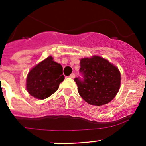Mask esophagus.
<instances>
[{"label": "esophagus", "instance_id": "1", "mask_svg": "<svg viewBox=\"0 0 146 146\" xmlns=\"http://www.w3.org/2000/svg\"><path fill=\"white\" fill-rule=\"evenodd\" d=\"M70 77L72 78V79H74V78L75 77V74H74V73L71 74L70 75Z\"/></svg>", "mask_w": 146, "mask_h": 146}]
</instances>
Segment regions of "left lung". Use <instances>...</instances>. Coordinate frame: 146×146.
I'll return each mask as SVG.
<instances>
[{
  "instance_id": "left-lung-1",
  "label": "left lung",
  "mask_w": 146,
  "mask_h": 146,
  "mask_svg": "<svg viewBox=\"0 0 146 146\" xmlns=\"http://www.w3.org/2000/svg\"><path fill=\"white\" fill-rule=\"evenodd\" d=\"M83 78L76 77L78 92L92 106H102L110 102L119 89L121 74L118 68L101 57L94 55L80 61Z\"/></svg>"
}]
</instances>
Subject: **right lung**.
Masks as SVG:
<instances>
[{
  "mask_svg": "<svg viewBox=\"0 0 146 146\" xmlns=\"http://www.w3.org/2000/svg\"><path fill=\"white\" fill-rule=\"evenodd\" d=\"M64 79L62 65L49 56L30 70L27 78V89L33 97L43 100L54 94Z\"/></svg>",
  "mask_w": 146,
  "mask_h": 146,
  "instance_id": "1",
  "label": "right lung"
}]
</instances>
